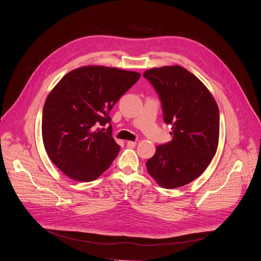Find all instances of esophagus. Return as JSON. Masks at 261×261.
I'll list each match as a JSON object with an SVG mask.
<instances>
[{
  "label": "esophagus",
  "instance_id": "esophagus-1",
  "mask_svg": "<svg viewBox=\"0 0 261 261\" xmlns=\"http://www.w3.org/2000/svg\"><path fill=\"white\" fill-rule=\"evenodd\" d=\"M136 145V142L135 141H127V146L128 147H134Z\"/></svg>",
  "mask_w": 261,
  "mask_h": 261
}]
</instances>
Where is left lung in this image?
<instances>
[{"mask_svg": "<svg viewBox=\"0 0 261 261\" xmlns=\"http://www.w3.org/2000/svg\"><path fill=\"white\" fill-rule=\"evenodd\" d=\"M157 92L163 120L172 140L158 145L145 163L147 172L166 189L181 187L208 166L219 140V108L206 87L180 66L148 69L143 73Z\"/></svg>", "mask_w": 261, "mask_h": 261, "instance_id": "1", "label": "left lung"}]
</instances>
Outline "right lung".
Instances as JSON below:
<instances>
[{"label":"right lung","mask_w":261,"mask_h":261,"mask_svg":"<svg viewBox=\"0 0 261 261\" xmlns=\"http://www.w3.org/2000/svg\"><path fill=\"white\" fill-rule=\"evenodd\" d=\"M118 68L86 66L72 70L46 98L42 138L53 163L69 177L92 181L120 152L113 137L109 111L139 80ZM110 124L104 133L97 126Z\"/></svg>","instance_id":"right-lung-1"}]
</instances>
